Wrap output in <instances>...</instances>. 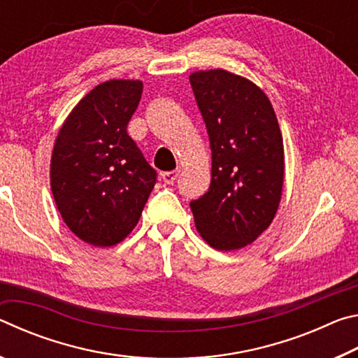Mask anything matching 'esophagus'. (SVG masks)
Listing matches in <instances>:
<instances>
[{
  "label": "esophagus",
  "instance_id": "1",
  "mask_svg": "<svg viewBox=\"0 0 358 358\" xmlns=\"http://www.w3.org/2000/svg\"><path fill=\"white\" fill-rule=\"evenodd\" d=\"M180 171H171V172H164L162 173V180H164V183L167 185H173V181L177 180Z\"/></svg>",
  "mask_w": 358,
  "mask_h": 358
}]
</instances>
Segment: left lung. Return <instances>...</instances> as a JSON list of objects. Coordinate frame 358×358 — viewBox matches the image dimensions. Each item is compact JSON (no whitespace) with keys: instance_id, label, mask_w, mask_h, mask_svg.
Masks as SVG:
<instances>
[{"instance_id":"1","label":"left lung","mask_w":358,"mask_h":358,"mask_svg":"<svg viewBox=\"0 0 358 358\" xmlns=\"http://www.w3.org/2000/svg\"><path fill=\"white\" fill-rule=\"evenodd\" d=\"M211 148V183L192 201L199 234L220 251L252 243L280 207L282 136L270 99L256 83L224 69L189 76Z\"/></svg>"}]
</instances>
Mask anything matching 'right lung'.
<instances>
[{"instance_id": "obj_1", "label": "right lung", "mask_w": 358, "mask_h": 358, "mask_svg": "<svg viewBox=\"0 0 358 358\" xmlns=\"http://www.w3.org/2000/svg\"><path fill=\"white\" fill-rule=\"evenodd\" d=\"M141 80H107L72 108L50 161V186L63 221L85 243L123 241L141 220L156 171L128 136Z\"/></svg>"}]
</instances>
